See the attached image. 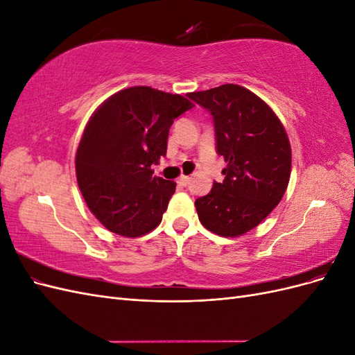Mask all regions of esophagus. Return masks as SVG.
<instances>
[{
    "mask_svg": "<svg viewBox=\"0 0 355 355\" xmlns=\"http://www.w3.org/2000/svg\"><path fill=\"white\" fill-rule=\"evenodd\" d=\"M178 184H179L180 187H187V185L189 184V178H188V176H180V178L178 179Z\"/></svg>",
    "mask_w": 355,
    "mask_h": 355,
    "instance_id": "34e87169",
    "label": "esophagus"
}]
</instances>
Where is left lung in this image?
<instances>
[{
	"label": "left lung",
	"instance_id": "obj_1",
	"mask_svg": "<svg viewBox=\"0 0 355 355\" xmlns=\"http://www.w3.org/2000/svg\"><path fill=\"white\" fill-rule=\"evenodd\" d=\"M188 98L211 115L216 153L227 163L220 184L196 200L198 219L222 237H239L284 196L292 168L287 135L270 106L241 85L223 84Z\"/></svg>",
	"mask_w": 355,
	"mask_h": 355
}]
</instances>
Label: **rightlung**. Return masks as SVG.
Wrapping results in <instances>:
<instances>
[{
	"mask_svg": "<svg viewBox=\"0 0 355 355\" xmlns=\"http://www.w3.org/2000/svg\"><path fill=\"white\" fill-rule=\"evenodd\" d=\"M191 108L184 96L139 85L111 96L90 118L75 168L81 194L105 228L139 237L163 219L176 184L154 176L151 167L166 155L171 124Z\"/></svg>",
	"mask_w": 355,
	"mask_h": 355,
	"instance_id": "1",
	"label": "right lung"
}]
</instances>
